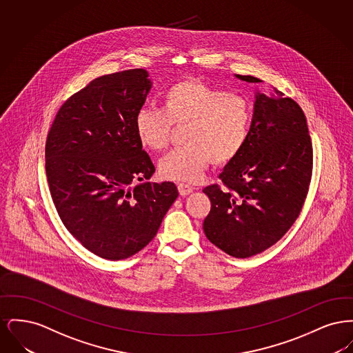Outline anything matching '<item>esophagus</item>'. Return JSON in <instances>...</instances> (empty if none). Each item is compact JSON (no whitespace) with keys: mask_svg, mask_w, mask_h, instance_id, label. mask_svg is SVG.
Masks as SVG:
<instances>
[{"mask_svg":"<svg viewBox=\"0 0 353 353\" xmlns=\"http://www.w3.org/2000/svg\"><path fill=\"white\" fill-rule=\"evenodd\" d=\"M177 188H179V193H180L181 196H188V194H190V193L194 190L193 186L186 184H179L177 185Z\"/></svg>","mask_w":353,"mask_h":353,"instance_id":"esophagus-1","label":"esophagus"}]
</instances>
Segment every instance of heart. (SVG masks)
I'll return each instance as SVG.
<instances>
[{"label":"heart","mask_w":353,"mask_h":353,"mask_svg":"<svg viewBox=\"0 0 353 353\" xmlns=\"http://www.w3.org/2000/svg\"><path fill=\"white\" fill-rule=\"evenodd\" d=\"M186 125L183 150L160 161L161 174L174 181L200 180L212 163L222 167L243 150L252 127L249 101L199 79H183L164 91L160 110L141 108L134 118L140 144L153 152L168 147L172 127Z\"/></svg>","instance_id":"obj_1"}]
</instances>
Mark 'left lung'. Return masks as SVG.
<instances>
[{"label": "left lung", "mask_w": 353, "mask_h": 353, "mask_svg": "<svg viewBox=\"0 0 353 353\" xmlns=\"http://www.w3.org/2000/svg\"><path fill=\"white\" fill-rule=\"evenodd\" d=\"M238 79L258 83L252 75ZM256 92L249 139L225 165L219 184L203 193L212 202L203 221L206 238L235 258L275 245L299 217L312 176V143L302 108L275 90Z\"/></svg>", "instance_id": "1"}]
</instances>
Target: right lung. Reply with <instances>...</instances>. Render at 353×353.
<instances>
[{
    "instance_id": "1",
    "label": "right lung",
    "mask_w": 353,
    "mask_h": 353,
    "mask_svg": "<svg viewBox=\"0 0 353 353\" xmlns=\"http://www.w3.org/2000/svg\"><path fill=\"white\" fill-rule=\"evenodd\" d=\"M151 87L144 68L99 77L62 104L48 134L55 209L87 250L108 261L144 249L179 196L169 181L132 188L154 173L134 132Z\"/></svg>"
}]
</instances>
